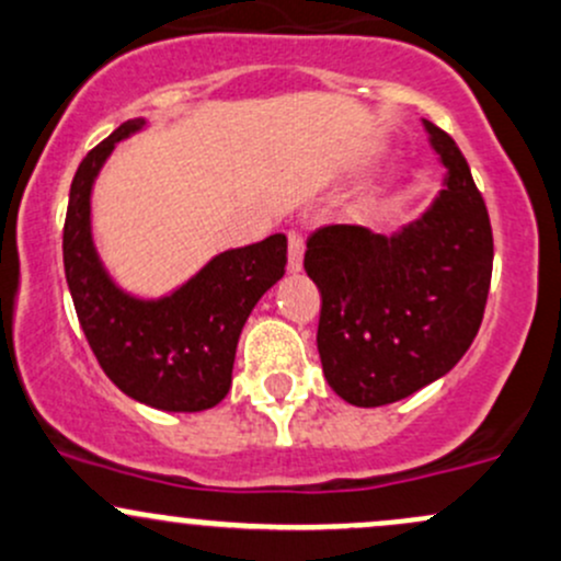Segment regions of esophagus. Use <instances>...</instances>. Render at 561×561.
I'll list each match as a JSON object with an SVG mask.
<instances>
[{
	"instance_id": "34e87169",
	"label": "esophagus",
	"mask_w": 561,
	"mask_h": 561,
	"mask_svg": "<svg viewBox=\"0 0 561 561\" xmlns=\"http://www.w3.org/2000/svg\"><path fill=\"white\" fill-rule=\"evenodd\" d=\"M304 268V236L298 231L287 233V271L298 274Z\"/></svg>"
}]
</instances>
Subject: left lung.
Masks as SVG:
<instances>
[{
	"mask_svg": "<svg viewBox=\"0 0 561 561\" xmlns=\"http://www.w3.org/2000/svg\"><path fill=\"white\" fill-rule=\"evenodd\" d=\"M422 123L446 169L433 204L389 236L325 226L306 241L304 268L322 296V370L359 409L403 400L449 374L473 344L489 296L486 204L454 139Z\"/></svg>",
	"mask_w": 561,
	"mask_h": 561,
	"instance_id": "1",
	"label": "left lung"
}]
</instances>
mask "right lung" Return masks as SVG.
I'll use <instances>...</instances> for the list:
<instances>
[{
    "label": "right lung",
    "mask_w": 561,
    "mask_h": 561,
    "mask_svg": "<svg viewBox=\"0 0 561 561\" xmlns=\"http://www.w3.org/2000/svg\"><path fill=\"white\" fill-rule=\"evenodd\" d=\"M141 128L145 117L126 121L82 158L69 187L64 271L82 333L112 385L158 411L193 414L217 405L231 389L241 328L285 276L287 239L274 233L220 252L169 296L123 290L93 244L91 193L117 141Z\"/></svg>",
    "instance_id": "obj_1"
}]
</instances>
